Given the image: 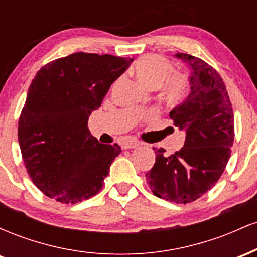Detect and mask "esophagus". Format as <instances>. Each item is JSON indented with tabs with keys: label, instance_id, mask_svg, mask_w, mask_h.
<instances>
[{
	"label": "esophagus",
	"instance_id": "34e87169",
	"mask_svg": "<svg viewBox=\"0 0 257 257\" xmlns=\"http://www.w3.org/2000/svg\"><path fill=\"white\" fill-rule=\"evenodd\" d=\"M140 146V143H138V141H125V143L122 144V147L123 149H135V147H139Z\"/></svg>",
	"mask_w": 257,
	"mask_h": 257
}]
</instances>
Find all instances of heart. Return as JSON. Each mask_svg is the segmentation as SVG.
<instances>
[{"mask_svg": "<svg viewBox=\"0 0 257 257\" xmlns=\"http://www.w3.org/2000/svg\"><path fill=\"white\" fill-rule=\"evenodd\" d=\"M172 71V63L159 55H145L132 67L135 78L149 89L158 87L162 99L169 105L178 104L188 91L187 77Z\"/></svg>", "mask_w": 257, "mask_h": 257, "instance_id": "b5f03b06", "label": "heart"}]
</instances>
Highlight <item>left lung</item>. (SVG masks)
Segmentation results:
<instances>
[{"instance_id":"8db88e82","label":"left lung","mask_w":257,"mask_h":257,"mask_svg":"<svg viewBox=\"0 0 257 257\" xmlns=\"http://www.w3.org/2000/svg\"><path fill=\"white\" fill-rule=\"evenodd\" d=\"M190 69V94L170 111L185 144L174 155L155 149L156 162L146 173L158 198L190 203L213 188L228 163L234 140V118L226 85L214 67L186 53L174 55Z\"/></svg>"}]
</instances>
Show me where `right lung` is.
I'll return each mask as SVG.
<instances>
[{
  "label": "right lung",
  "instance_id": "1",
  "mask_svg": "<svg viewBox=\"0 0 257 257\" xmlns=\"http://www.w3.org/2000/svg\"><path fill=\"white\" fill-rule=\"evenodd\" d=\"M131 58L73 53L43 66L32 79L18 124L23 161L49 198L75 204L102 188L120 147L91 137L88 118Z\"/></svg>",
  "mask_w": 257,
  "mask_h": 257
}]
</instances>
